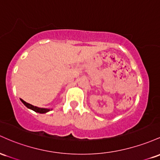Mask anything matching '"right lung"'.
<instances>
[{
	"mask_svg": "<svg viewBox=\"0 0 160 160\" xmlns=\"http://www.w3.org/2000/svg\"><path fill=\"white\" fill-rule=\"evenodd\" d=\"M21 101L22 102L23 104H24L25 106H26V107H28V109H31L32 110H34L35 112H39V113H45V112H48V111H50L49 109H44V108H39V107H34L33 105H32V104L30 103H26V101H24V100L20 99Z\"/></svg>",
	"mask_w": 160,
	"mask_h": 160,
	"instance_id": "add662e5",
	"label": "right lung"
}]
</instances>
